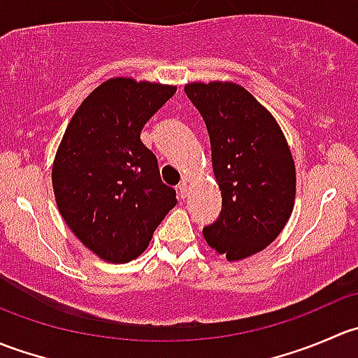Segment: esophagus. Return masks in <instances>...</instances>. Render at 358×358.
I'll return each mask as SVG.
<instances>
[{"mask_svg": "<svg viewBox=\"0 0 358 358\" xmlns=\"http://www.w3.org/2000/svg\"><path fill=\"white\" fill-rule=\"evenodd\" d=\"M178 194H180V197H182V199H185L187 194H189V183H187L185 180H183V182L178 185Z\"/></svg>", "mask_w": 358, "mask_h": 358, "instance_id": "obj_1", "label": "esophagus"}]
</instances>
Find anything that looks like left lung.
Wrapping results in <instances>:
<instances>
[{
    "label": "left lung",
    "instance_id": "obj_1",
    "mask_svg": "<svg viewBox=\"0 0 358 358\" xmlns=\"http://www.w3.org/2000/svg\"><path fill=\"white\" fill-rule=\"evenodd\" d=\"M185 93L208 128L222 190V213L202 234L229 262L244 259L272 244L292 213L296 168L289 145L273 115L241 85L189 83Z\"/></svg>",
    "mask_w": 358,
    "mask_h": 358
}]
</instances>
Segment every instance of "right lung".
I'll return each instance as SVG.
<instances>
[{"label": "right lung", "instance_id": "add662e5", "mask_svg": "<svg viewBox=\"0 0 358 358\" xmlns=\"http://www.w3.org/2000/svg\"><path fill=\"white\" fill-rule=\"evenodd\" d=\"M176 86L112 78L93 90L69 122L52 169L53 192L69 229L110 263L138 258L175 208L157 159L143 145L145 122Z\"/></svg>", "mask_w": 358, "mask_h": 358}]
</instances>
